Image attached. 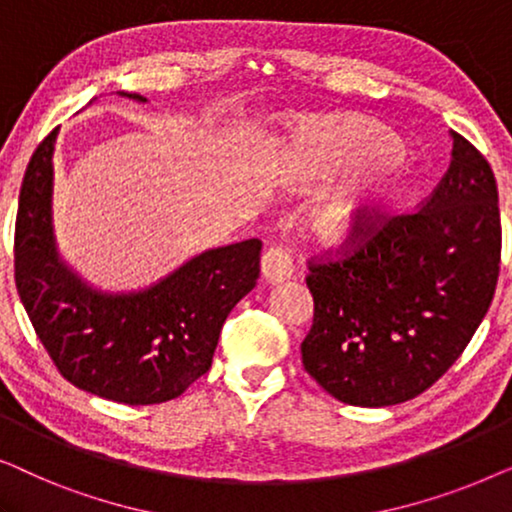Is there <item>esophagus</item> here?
<instances>
[{
  "mask_svg": "<svg viewBox=\"0 0 512 512\" xmlns=\"http://www.w3.org/2000/svg\"><path fill=\"white\" fill-rule=\"evenodd\" d=\"M293 272V261L291 254L282 247H270L261 258V275L265 282L277 284L289 279Z\"/></svg>",
  "mask_w": 512,
  "mask_h": 512,
  "instance_id": "esophagus-1",
  "label": "esophagus"
}]
</instances>
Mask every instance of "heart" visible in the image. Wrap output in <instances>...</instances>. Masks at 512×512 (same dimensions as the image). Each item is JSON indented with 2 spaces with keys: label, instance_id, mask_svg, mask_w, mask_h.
Returning a JSON list of instances; mask_svg holds the SVG:
<instances>
[{
  "label": "heart",
  "instance_id": "heart-1",
  "mask_svg": "<svg viewBox=\"0 0 512 512\" xmlns=\"http://www.w3.org/2000/svg\"><path fill=\"white\" fill-rule=\"evenodd\" d=\"M405 144L387 125L359 116L305 118L279 151V170L296 184L354 177L314 209V230L331 244L373 235L394 214L403 186L396 174Z\"/></svg>",
  "mask_w": 512,
  "mask_h": 512
}]
</instances>
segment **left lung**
<instances>
[{"mask_svg": "<svg viewBox=\"0 0 512 512\" xmlns=\"http://www.w3.org/2000/svg\"><path fill=\"white\" fill-rule=\"evenodd\" d=\"M331 261H310L303 366L361 408L410 401L459 359L492 305L501 214L485 156L452 132V163L422 209L389 216Z\"/></svg>", "mask_w": 512, "mask_h": 512, "instance_id": "obj_1", "label": "left lung"}]
</instances>
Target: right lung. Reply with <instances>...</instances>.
Instances as JSON below:
<instances>
[{
	"label": "right lung",
	"mask_w": 512,
	"mask_h": 512,
	"mask_svg": "<svg viewBox=\"0 0 512 512\" xmlns=\"http://www.w3.org/2000/svg\"><path fill=\"white\" fill-rule=\"evenodd\" d=\"M55 139L58 128L37 146L20 188L16 286L27 317L74 387L125 405L172 401L212 366L223 321L256 286L263 244L202 251L142 291L93 289L55 247Z\"/></svg>",
	"instance_id": "obj_1"
}]
</instances>
